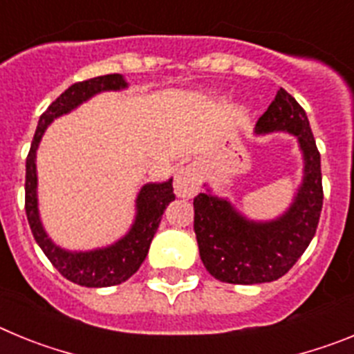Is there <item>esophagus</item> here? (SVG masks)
Listing matches in <instances>:
<instances>
[{
    "label": "esophagus",
    "mask_w": 354,
    "mask_h": 354,
    "mask_svg": "<svg viewBox=\"0 0 354 354\" xmlns=\"http://www.w3.org/2000/svg\"><path fill=\"white\" fill-rule=\"evenodd\" d=\"M198 171L192 165H186V167H179L175 171L174 179V187L175 193L183 198H192L198 192Z\"/></svg>",
    "instance_id": "34e87169"
}]
</instances>
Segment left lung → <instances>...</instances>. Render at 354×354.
<instances>
[{"instance_id":"obj_1","label":"left lung","mask_w":354,"mask_h":354,"mask_svg":"<svg viewBox=\"0 0 354 354\" xmlns=\"http://www.w3.org/2000/svg\"><path fill=\"white\" fill-rule=\"evenodd\" d=\"M257 133L287 131L298 136L305 177L292 205L278 220L248 221L225 198L195 196V234L205 270L220 282L252 286L278 280L301 257L317 230L323 209L321 154L305 109L280 88L257 120Z\"/></svg>"}]
</instances>
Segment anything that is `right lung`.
Here are the masks:
<instances>
[{"label": "right lung", "mask_w": 354, "mask_h": 354, "mask_svg": "<svg viewBox=\"0 0 354 354\" xmlns=\"http://www.w3.org/2000/svg\"><path fill=\"white\" fill-rule=\"evenodd\" d=\"M127 83L120 74H106V76L92 77V80L80 81L71 84L49 108L40 115L35 136L31 142L30 152L26 158V184H24V209H26L28 223L31 234L51 261L56 270L60 271L67 280L84 287H111L126 282L140 270L142 262L149 253L150 243L161 223L162 212L171 200H175L171 179L161 184H145L136 200V221L124 239L115 245L93 252L72 253L58 248L44 232L37 207V149L46 127L60 115L68 113L77 104L84 102L102 90L126 88Z\"/></svg>", "instance_id": "1"}]
</instances>
